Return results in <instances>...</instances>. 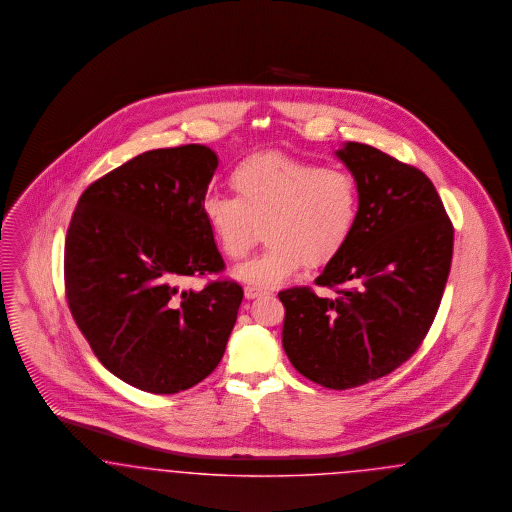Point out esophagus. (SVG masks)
Masks as SVG:
<instances>
[{
  "instance_id": "34e87169",
  "label": "esophagus",
  "mask_w": 512,
  "mask_h": 512,
  "mask_svg": "<svg viewBox=\"0 0 512 512\" xmlns=\"http://www.w3.org/2000/svg\"><path fill=\"white\" fill-rule=\"evenodd\" d=\"M262 294H267L266 290L252 287V285H246L245 287V296L248 300H250V298H258V296H262Z\"/></svg>"
}]
</instances>
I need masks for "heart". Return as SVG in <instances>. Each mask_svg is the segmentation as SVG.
Wrapping results in <instances>:
<instances>
[{"label": "heart", "mask_w": 512, "mask_h": 512, "mask_svg": "<svg viewBox=\"0 0 512 512\" xmlns=\"http://www.w3.org/2000/svg\"><path fill=\"white\" fill-rule=\"evenodd\" d=\"M237 197L210 193L204 218L231 260L256 245L264 225L266 250L235 273L256 287H277L300 267L331 262L359 218L356 181L279 153L248 156L231 172Z\"/></svg>", "instance_id": "b5f03b06"}]
</instances>
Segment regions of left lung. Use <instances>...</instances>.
I'll use <instances>...</instances> for the list:
<instances>
[{
  "mask_svg": "<svg viewBox=\"0 0 512 512\" xmlns=\"http://www.w3.org/2000/svg\"><path fill=\"white\" fill-rule=\"evenodd\" d=\"M334 155L359 191L356 229L315 279L336 294L294 287L279 300L294 369L346 390L392 373L421 346L444 296L453 225L421 170L354 141Z\"/></svg>",
  "mask_w": 512,
  "mask_h": 512,
  "instance_id": "left-lung-1",
  "label": "left lung"
}]
</instances>
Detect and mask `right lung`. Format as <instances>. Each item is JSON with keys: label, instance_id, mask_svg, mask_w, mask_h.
Masks as SVG:
<instances>
[{"label": "right lung", "instance_id": "1", "mask_svg": "<svg viewBox=\"0 0 512 512\" xmlns=\"http://www.w3.org/2000/svg\"><path fill=\"white\" fill-rule=\"evenodd\" d=\"M216 168L206 145L147 151L91 183L68 225L70 313L103 367L143 392L199 384L237 321L235 281L181 289L225 267L202 212Z\"/></svg>", "mask_w": 512, "mask_h": 512}]
</instances>
